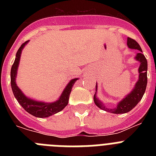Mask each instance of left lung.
<instances>
[{"label": "left lung", "instance_id": "obj_1", "mask_svg": "<svg viewBox=\"0 0 156 156\" xmlns=\"http://www.w3.org/2000/svg\"><path fill=\"white\" fill-rule=\"evenodd\" d=\"M127 46L130 49H135V50L139 51L134 58L137 61L140 62V66L138 68V80L135 83L133 90L129 92L126 96H125L119 102H118L116 107L113 108H106L102 101H101L97 97L98 84L96 83V92L94 95V104L101 109L111 112V113H126V112L133 109L135 106L138 104L139 101L141 100L146 90V86H147V82H148V78H147L148 62H147V59L142 54V50H141L140 45L137 44V41L128 37Z\"/></svg>", "mask_w": 156, "mask_h": 156}]
</instances>
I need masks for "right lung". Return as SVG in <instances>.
I'll return each mask as SVG.
<instances>
[{
    "instance_id": "obj_1",
    "label": "right lung",
    "mask_w": 156,
    "mask_h": 156,
    "mask_svg": "<svg viewBox=\"0 0 156 156\" xmlns=\"http://www.w3.org/2000/svg\"><path fill=\"white\" fill-rule=\"evenodd\" d=\"M28 42L29 41L23 43L16 53V59H15V62L11 69V86H12V91H13L15 98L27 112L33 115L34 116L38 117V118H47V117H49L61 112L68 105L72 88L73 87L76 81L78 80L79 78L71 80L68 84L66 86L59 98L53 102H44V101H41L34 100V99L26 96L21 90V89L16 84V76H17V71L18 68H19V62H20L22 51Z\"/></svg>"
}]
</instances>
